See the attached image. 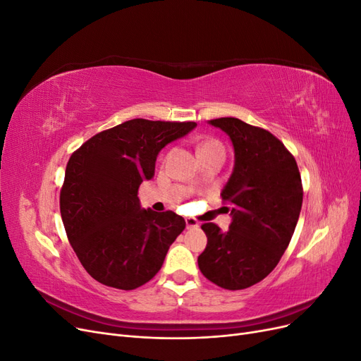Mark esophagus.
Listing matches in <instances>:
<instances>
[{
    "instance_id": "esophagus-1",
    "label": "esophagus",
    "mask_w": 361,
    "mask_h": 361,
    "mask_svg": "<svg viewBox=\"0 0 361 361\" xmlns=\"http://www.w3.org/2000/svg\"><path fill=\"white\" fill-rule=\"evenodd\" d=\"M185 221H187V227H188V228L199 227V221L195 220V218H185Z\"/></svg>"
}]
</instances>
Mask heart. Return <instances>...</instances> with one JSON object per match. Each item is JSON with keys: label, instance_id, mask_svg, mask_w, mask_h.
Listing matches in <instances>:
<instances>
[{"label": "heart", "instance_id": "1", "mask_svg": "<svg viewBox=\"0 0 361 361\" xmlns=\"http://www.w3.org/2000/svg\"><path fill=\"white\" fill-rule=\"evenodd\" d=\"M212 154H220V155H224V146L220 143L218 140H204L202 141V143L199 145V155L200 158L202 157H206V155H212Z\"/></svg>", "mask_w": 361, "mask_h": 361}]
</instances>
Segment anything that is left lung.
<instances>
[{
  "mask_svg": "<svg viewBox=\"0 0 361 361\" xmlns=\"http://www.w3.org/2000/svg\"><path fill=\"white\" fill-rule=\"evenodd\" d=\"M209 123L231 137L235 167L221 192L232 224L221 232L202 224L207 245L199 256L202 274L227 290L247 289L277 267L288 248L302 204L301 174L293 155L269 130L235 117Z\"/></svg>",
  "mask_w": 361,
  "mask_h": 361,
  "instance_id": "8db88e82",
  "label": "left lung"
}]
</instances>
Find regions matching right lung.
Here are the masks:
<instances>
[{
    "instance_id": "obj_1",
    "label": "right lung",
    "mask_w": 361,
    "mask_h": 361,
    "mask_svg": "<svg viewBox=\"0 0 361 361\" xmlns=\"http://www.w3.org/2000/svg\"><path fill=\"white\" fill-rule=\"evenodd\" d=\"M195 126L133 118L93 135L71 155L60 191L61 220L96 281L133 290L161 269L187 224L173 211L141 209L137 194L154 176L159 150Z\"/></svg>"
}]
</instances>
